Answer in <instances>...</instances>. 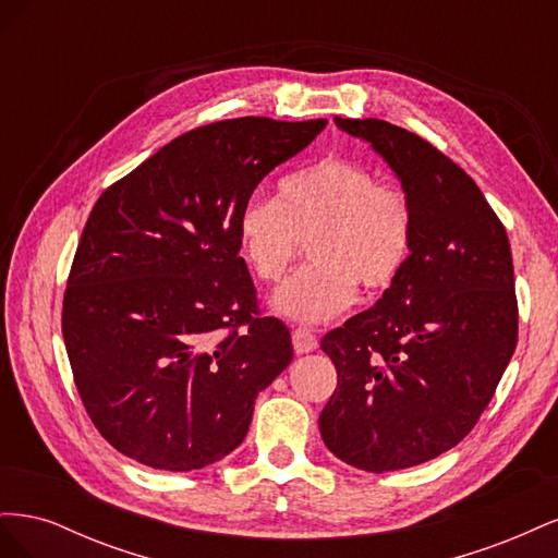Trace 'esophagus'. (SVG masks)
Returning <instances> with one entry per match:
<instances>
[{"mask_svg": "<svg viewBox=\"0 0 558 558\" xmlns=\"http://www.w3.org/2000/svg\"><path fill=\"white\" fill-rule=\"evenodd\" d=\"M293 347H295L298 353H310L318 347V340H316V335L312 330L295 328L293 330Z\"/></svg>", "mask_w": 558, "mask_h": 558, "instance_id": "esophagus-1", "label": "esophagus"}]
</instances>
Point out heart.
<instances>
[{
	"mask_svg": "<svg viewBox=\"0 0 558 558\" xmlns=\"http://www.w3.org/2000/svg\"><path fill=\"white\" fill-rule=\"evenodd\" d=\"M412 207L396 185L347 156H326L283 177L277 199L253 195L238 216V248L258 281H277L291 265L298 242L312 265L272 295V310L314 326L349 310L356 283L386 289L408 263Z\"/></svg>",
	"mask_w": 558,
	"mask_h": 558,
	"instance_id": "1",
	"label": "heart"
}]
</instances>
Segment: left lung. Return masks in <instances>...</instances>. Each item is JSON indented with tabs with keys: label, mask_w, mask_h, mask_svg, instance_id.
<instances>
[{
	"label": "left lung",
	"mask_w": 558,
	"mask_h": 558,
	"mask_svg": "<svg viewBox=\"0 0 558 558\" xmlns=\"http://www.w3.org/2000/svg\"><path fill=\"white\" fill-rule=\"evenodd\" d=\"M391 167L412 207L408 263L373 307L330 330L337 388L318 430L367 472L426 463L477 424L517 347L508 232L477 183L418 134L335 116Z\"/></svg>",
	"instance_id": "8db88e82"
}]
</instances>
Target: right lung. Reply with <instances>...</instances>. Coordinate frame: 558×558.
I'll return each mask as SVG.
<instances>
[{"label": "right lung", "instance_id": "1", "mask_svg": "<svg viewBox=\"0 0 558 558\" xmlns=\"http://www.w3.org/2000/svg\"><path fill=\"white\" fill-rule=\"evenodd\" d=\"M324 128L260 116L202 125L97 199L62 335L86 412L128 459L172 472L226 459L293 361L291 330L253 316L234 226L256 185Z\"/></svg>", "mask_w": 558, "mask_h": 558}]
</instances>
